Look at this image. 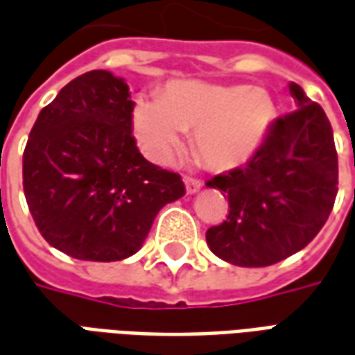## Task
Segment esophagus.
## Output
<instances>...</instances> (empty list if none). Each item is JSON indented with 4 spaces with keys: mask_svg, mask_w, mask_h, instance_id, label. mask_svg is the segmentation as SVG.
Returning a JSON list of instances; mask_svg holds the SVG:
<instances>
[{
    "mask_svg": "<svg viewBox=\"0 0 355 355\" xmlns=\"http://www.w3.org/2000/svg\"><path fill=\"white\" fill-rule=\"evenodd\" d=\"M183 182H185V189H187L189 195L197 193V191L202 187V182L197 180V178H191V175H185V178H183Z\"/></svg>",
    "mask_w": 355,
    "mask_h": 355,
    "instance_id": "obj_1",
    "label": "esophagus"
}]
</instances>
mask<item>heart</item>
Returning <instances> with one entry per match:
<instances>
[{
  "instance_id": "obj_1",
  "label": "heart",
  "mask_w": 355,
  "mask_h": 355,
  "mask_svg": "<svg viewBox=\"0 0 355 355\" xmlns=\"http://www.w3.org/2000/svg\"><path fill=\"white\" fill-rule=\"evenodd\" d=\"M277 116L271 93L260 85L170 82L160 97L141 95L133 105V132L141 149L166 162L193 132V147L206 166L231 170L260 149Z\"/></svg>"
}]
</instances>
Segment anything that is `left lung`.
Here are the masks:
<instances>
[{"label":"left lung","mask_w":355,"mask_h":355,"mask_svg":"<svg viewBox=\"0 0 355 355\" xmlns=\"http://www.w3.org/2000/svg\"><path fill=\"white\" fill-rule=\"evenodd\" d=\"M298 109L277 118L245 168L214 175L230 216L206 231L218 258L243 268L285 260L315 237L338 191V157L325 110L291 84Z\"/></svg>","instance_id":"obj_1"}]
</instances>
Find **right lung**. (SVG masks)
<instances>
[{
  "label": "right lung",
  "instance_id": "add662e5",
  "mask_svg": "<svg viewBox=\"0 0 355 355\" xmlns=\"http://www.w3.org/2000/svg\"><path fill=\"white\" fill-rule=\"evenodd\" d=\"M130 87L92 70L37 114L22 157V187L42 237L78 260L135 254L158 210L185 195L182 175L135 145Z\"/></svg>",
  "mask_w": 355,
  "mask_h": 355
}]
</instances>
